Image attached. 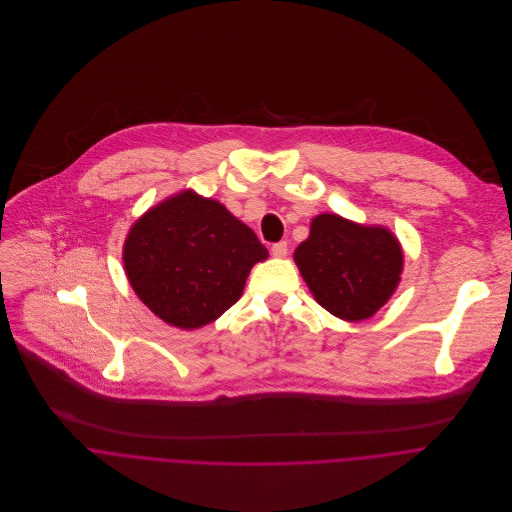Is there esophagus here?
Returning a JSON list of instances; mask_svg holds the SVG:
<instances>
[{
  "mask_svg": "<svg viewBox=\"0 0 512 512\" xmlns=\"http://www.w3.org/2000/svg\"><path fill=\"white\" fill-rule=\"evenodd\" d=\"M270 252H272L274 258H284L286 252H288V244L286 242H276V244H272Z\"/></svg>",
  "mask_w": 512,
  "mask_h": 512,
  "instance_id": "1",
  "label": "esophagus"
}]
</instances>
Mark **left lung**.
Instances as JSON below:
<instances>
[{"mask_svg":"<svg viewBox=\"0 0 512 512\" xmlns=\"http://www.w3.org/2000/svg\"><path fill=\"white\" fill-rule=\"evenodd\" d=\"M294 262L323 309L355 323L373 317L395 292L403 252L387 228L321 214L294 250Z\"/></svg>","mask_w":512,"mask_h":512,"instance_id":"1","label":"left lung"}]
</instances>
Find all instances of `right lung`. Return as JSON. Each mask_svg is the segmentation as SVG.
<instances>
[{"mask_svg":"<svg viewBox=\"0 0 512 512\" xmlns=\"http://www.w3.org/2000/svg\"><path fill=\"white\" fill-rule=\"evenodd\" d=\"M268 250L220 201L191 189L141 216L123 248L137 296L167 325L199 329L242 296L246 278Z\"/></svg>","mask_w":512,"mask_h":512,"instance_id":"right-lung-1","label":"right lung"}]
</instances>
